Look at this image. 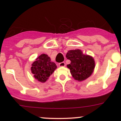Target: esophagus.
<instances>
[{
    "label": "esophagus",
    "mask_w": 121,
    "mask_h": 121,
    "mask_svg": "<svg viewBox=\"0 0 121 121\" xmlns=\"http://www.w3.org/2000/svg\"><path fill=\"white\" fill-rule=\"evenodd\" d=\"M59 65L60 66H61V67H64V66H65V62H60V63H59Z\"/></svg>",
    "instance_id": "obj_1"
}]
</instances>
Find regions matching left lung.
Wrapping results in <instances>:
<instances>
[{
    "mask_svg": "<svg viewBox=\"0 0 121 121\" xmlns=\"http://www.w3.org/2000/svg\"><path fill=\"white\" fill-rule=\"evenodd\" d=\"M67 59L70 60L67 67L70 69L72 76L76 80L84 81L89 77L93 72L95 61L91 56L84 55L81 50H70L66 55Z\"/></svg>",
    "mask_w": 121,
    "mask_h": 121,
    "instance_id": "1",
    "label": "left lung"
}]
</instances>
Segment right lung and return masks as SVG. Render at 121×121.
<instances>
[{"label":"right lung","mask_w":121,"mask_h":121,"mask_svg":"<svg viewBox=\"0 0 121 121\" xmlns=\"http://www.w3.org/2000/svg\"><path fill=\"white\" fill-rule=\"evenodd\" d=\"M57 68L55 62L51 61L47 55L42 54L36 59L31 66V72L35 78L41 82H45Z\"/></svg>","instance_id":"add662e5"}]
</instances>
